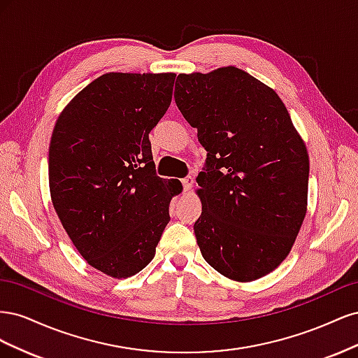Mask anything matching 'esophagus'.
Returning <instances> with one entry per match:
<instances>
[{
  "mask_svg": "<svg viewBox=\"0 0 358 358\" xmlns=\"http://www.w3.org/2000/svg\"><path fill=\"white\" fill-rule=\"evenodd\" d=\"M192 178L191 176H187V178H183L182 179V185H183V189H185V191H188L191 187H192Z\"/></svg>",
  "mask_w": 358,
  "mask_h": 358,
  "instance_id": "obj_1",
  "label": "esophagus"
}]
</instances>
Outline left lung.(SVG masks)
I'll return each instance as SVG.
<instances>
[{
  "mask_svg": "<svg viewBox=\"0 0 358 358\" xmlns=\"http://www.w3.org/2000/svg\"><path fill=\"white\" fill-rule=\"evenodd\" d=\"M175 100L208 150L194 233L216 272L251 282L275 270L306 215L309 157L278 94L236 67L179 74Z\"/></svg>",
  "mask_w": 358,
  "mask_h": 358,
  "instance_id": "1",
  "label": "left lung"
}]
</instances>
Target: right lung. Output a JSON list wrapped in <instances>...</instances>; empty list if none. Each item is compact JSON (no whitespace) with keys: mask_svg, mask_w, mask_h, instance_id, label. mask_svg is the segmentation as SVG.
Masks as SVG:
<instances>
[{"mask_svg":"<svg viewBox=\"0 0 358 358\" xmlns=\"http://www.w3.org/2000/svg\"><path fill=\"white\" fill-rule=\"evenodd\" d=\"M175 73H107L66 106L49 146L53 208L80 255L112 278L155 257L182 191L157 176L149 133L171 103Z\"/></svg>","mask_w":358,"mask_h":358,"instance_id":"right-lung-1","label":"right lung"}]
</instances>
